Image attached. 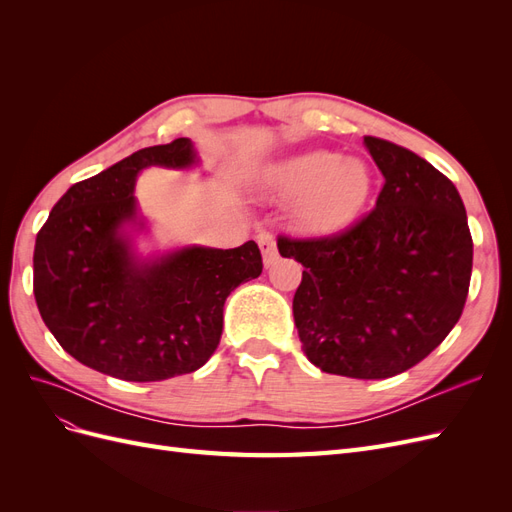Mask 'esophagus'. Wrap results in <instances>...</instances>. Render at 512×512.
<instances>
[{
    "label": "esophagus",
    "instance_id": "1",
    "mask_svg": "<svg viewBox=\"0 0 512 512\" xmlns=\"http://www.w3.org/2000/svg\"><path fill=\"white\" fill-rule=\"evenodd\" d=\"M258 245H260V252H262V262H265V267H271L273 262L277 260L275 237L269 235V232H262V235L258 237Z\"/></svg>",
    "mask_w": 512,
    "mask_h": 512
}]
</instances>
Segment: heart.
<instances>
[{"instance_id":"obj_1","label":"heart","mask_w":512,"mask_h":512,"mask_svg":"<svg viewBox=\"0 0 512 512\" xmlns=\"http://www.w3.org/2000/svg\"><path fill=\"white\" fill-rule=\"evenodd\" d=\"M267 183L282 198L297 200V220L314 235H333L363 211L374 188L361 158L331 149H309L269 168Z\"/></svg>"}]
</instances>
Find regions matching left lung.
I'll return each instance as SVG.
<instances>
[{"mask_svg":"<svg viewBox=\"0 0 512 512\" xmlns=\"http://www.w3.org/2000/svg\"><path fill=\"white\" fill-rule=\"evenodd\" d=\"M384 185L361 222L335 237L277 239L305 267L292 314L303 352L327 374L382 380L436 350L457 324L472 235L451 179L416 153L365 136Z\"/></svg>","mask_w":512,"mask_h":512,"instance_id":"8db88e82","label":"left lung"}]
</instances>
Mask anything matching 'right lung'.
<instances>
[{
	"label": "right lung",
	"mask_w": 512,
	"mask_h": 512,
	"mask_svg": "<svg viewBox=\"0 0 512 512\" xmlns=\"http://www.w3.org/2000/svg\"><path fill=\"white\" fill-rule=\"evenodd\" d=\"M198 162L190 138L145 147L74 183L40 228L36 303L79 363L119 380L158 382L196 371L218 348L228 294L262 273L258 245L136 250L147 232L136 177L151 166L188 170Z\"/></svg>",
	"instance_id": "1"
}]
</instances>
